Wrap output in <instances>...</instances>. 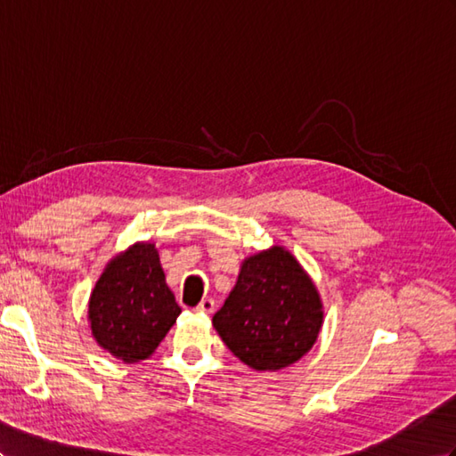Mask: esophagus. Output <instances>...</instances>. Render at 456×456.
I'll return each instance as SVG.
<instances>
[{
    "label": "esophagus",
    "instance_id": "1",
    "mask_svg": "<svg viewBox=\"0 0 456 456\" xmlns=\"http://www.w3.org/2000/svg\"><path fill=\"white\" fill-rule=\"evenodd\" d=\"M196 310H198V312H204V314H214L216 302H214L212 298H202V302L196 306Z\"/></svg>",
    "mask_w": 456,
    "mask_h": 456
}]
</instances>
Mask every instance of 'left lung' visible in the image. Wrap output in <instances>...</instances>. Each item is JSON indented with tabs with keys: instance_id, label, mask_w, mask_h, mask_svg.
I'll use <instances>...</instances> for the list:
<instances>
[{
	"instance_id": "obj_1",
	"label": "left lung",
	"mask_w": 456,
	"mask_h": 456,
	"mask_svg": "<svg viewBox=\"0 0 456 456\" xmlns=\"http://www.w3.org/2000/svg\"><path fill=\"white\" fill-rule=\"evenodd\" d=\"M323 312L295 256L272 248L244 260L235 289L214 316L229 350L254 370H281L316 343Z\"/></svg>"
}]
</instances>
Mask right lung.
<instances>
[{
  "instance_id": "right-lung-1",
  "label": "right lung",
  "mask_w": 456,
  "mask_h": 456,
  "mask_svg": "<svg viewBox=\"0 0 456 456\" xmlns=\"http://www.w3.org/2000/svg\"><path fill=\"white\" fill-rule=\"evenodd\" d=\"M179 314L181 306L166 283L158 250L144 242L111 260L88 305L92 335L123 362L148 358Z\"/></svg>"
}]
</instances>
